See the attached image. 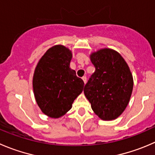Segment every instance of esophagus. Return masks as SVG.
I'll return each instance as SVG.
<instances>
[{
	"label": "esophagus",
	"mask_w": 155,
	"mask_h": 155,
	"mask_svg": "<svg viewBox=\"0 0 155 155\" xmlns=\"http://www.w3.org/2000/svg\"><path fill=\"white\" fill-rule=\"evenodd\" d=\"M82 80H83V82H84V83H86V82H87V78H86V76H83V77L82 78Z\"/></svg>",
	"instance_id": "esophagus-1"
}]
</instances>
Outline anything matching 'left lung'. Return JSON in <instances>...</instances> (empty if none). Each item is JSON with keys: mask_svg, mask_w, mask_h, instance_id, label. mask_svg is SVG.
<instances>
[{"mask_svg": "<svg viewBox=\"0 0 155 155\" xmlns=\"http://www.w3.org/2000/svg\"><path fill=\"white\" fill-rule=\"evenodd\" d=\"M95 67L84 88L94 114L103 120L117 119L127 108L133 88V77L120 54L101 48L90 54Z\"/></svg>", "mask_w": 155, "mask_h": 155, "instance_id": "1", "label": "left lung"}]
</instances>
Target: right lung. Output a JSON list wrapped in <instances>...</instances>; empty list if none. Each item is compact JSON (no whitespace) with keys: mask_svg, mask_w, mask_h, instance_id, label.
Listing matches in <instances>:
<instances>
[{"mask_svg":"<svg viewBox=\"0 0 155 155\" xmlns=\"http://www.w3.org/2000/svg\"><path fill=\"white\" fill-rule=\"evenodd\" d=\"M72 58L68 48L57 45L44 54L35 69V98L41 112L51 118L65 115L83 90L84 82L70 67Z\"/></svg>","mask_w":155,"mask_h":155,"instance_id":"obj_1","label":"right lung"}]
</instances>
